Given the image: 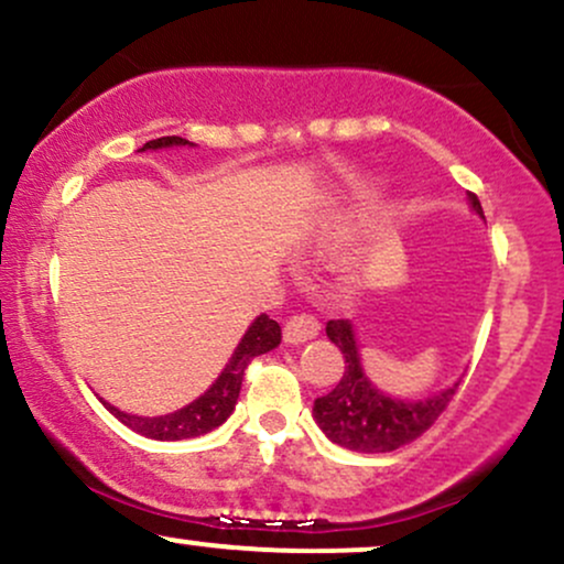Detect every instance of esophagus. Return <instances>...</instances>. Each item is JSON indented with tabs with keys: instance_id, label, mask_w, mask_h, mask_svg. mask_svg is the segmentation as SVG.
I'll return each instance as SVG.
<instances>
[{
	"instance_id": "obj_1",
	"label": "esophagus",
	"mask_w": 564,
	"mask_h": 564,
	"mask_svg": "<svg viewBox=\"0 0 564 564\" xmlns=\"http://www.w3.org/2000/svg\"><path fill=\"white\" fill-rule=\"evenodd\" d=\"M321 332V323L313 318V315H294V318L286 321L283 326V341L286 345H304V341L315 339Z\"/></svg>"
}]
</instances>
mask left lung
Returning <instances> with one entry per match:
<instances>
[{"label":"left lung","mask_w":564,"mask_h":564,"mask_svg":"<svg viewBox=\"0 0 564 564\" xmlns=\"http://www.w3.org/2000/svg\"><path fill=\"white\" fill-rule=\"evenodd\" d=\"M467 196L471 212L485 219L475 193ZM326 336L341 349L347 366L339 384L313 403V419L323 435L341 448L358 453H390L400 448L430 430L458 390L456 381L426 398H392L366 377L352 323L328 321Z\"/></svg>","instance_id":"left-lung-1"}]
</instances>
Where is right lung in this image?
<instances>
[{"label":"right lung","mask_w":564,"mask_h":564,"mask_svg":"<svg viewBox=\"0 0 564 564\" xmlns=\"http://www.w3.org/2000/svg\"><path fill=\"white\" fill-rule=\"evenodd\" d=\"M193 145L183 138H159L145 142L140 151H161V148H183ZM281 345V326L268 315H257L254 323L246 328V334L238 341V347L232 349L230 360L225 364L223 373L212 381V387L204 394H198L193 403H187L180 411L166 413V416H134V413L119 411L111 403L100 398V403L119 419L121 424H127L129 430L138 432L142 437L151 440H187V437H200L206 432L217 430L219 424L228 422V416L236 411L238 392H241V381L246 366L251 364V358L257 355L270 352Z\"/></svg>","instance_id":"obj_1"}]
</instances>
